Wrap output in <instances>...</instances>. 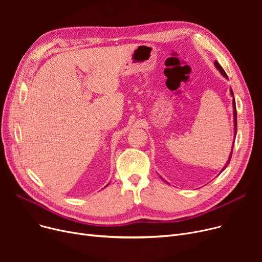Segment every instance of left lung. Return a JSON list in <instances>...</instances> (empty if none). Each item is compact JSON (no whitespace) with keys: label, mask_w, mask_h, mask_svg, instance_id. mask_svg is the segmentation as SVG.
Here are the masks:
<instances>
[{"label":"left lung","mask_w":262,"mask_h":262,"mask_svg":"<svg viewBox=\"0 0 262 262\" xmlns=\"http://www.w3.org/2000/svg\"><path fill=\"white\" fill-rule=\"evenodd\" d=\"M214 64H215V67H216V69L217 70L221 72V74L223 75V76H225L226 78H227V74L225 73V71H224V69L221 67V64H219V62L217 61H215L214 62ZM230 92H231V95H232V106H233V120H235V138H236V135H237V109H236V101H235V98H233V92H232V90L230 89ZM232 149H233V145H232ZM232 149H231V152H230V155H229V158H228V160H227V162H226V164H225V167L223 168V170L228 166L229 164V162H230V159H231V155H232ZM222 170V171H223Z\"/></svg>","instance_id":"8db88e82"}]
</instances>
